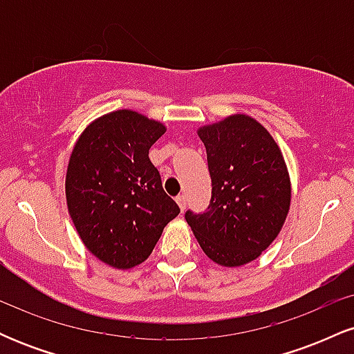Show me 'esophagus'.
Here are the masks:
<instances>
[{
	"label": "esophagus",
	"instance_id": "esophagus-1",
	"mask_svg": "<svg viewBox=\"0 0 354 354\" xmlns=\"http://www.w3.org/2000/svg\"><path fill=\"white\" fill-rule=\"evenodd\" d=\"M176 203L180 205V209L185 211V208H186V196H185V194H180V196H176Z\"/></svg>",
	"mask_w": 354,
	"mask_h": 354
}]
</instances>
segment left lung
<instances>
[{
	"mask_svg": "<svg viewBox=\"0 0 354 354\" xmlns=\"http://www.w3.org/2000/svg\"><path fill=\"white\" fill-rule=\"evenodd\" d=\"M211 200L185 218L209 259L241 266L265 251L283 228L291 201L290 174L273 136L246 115L203 126Z\"/></svg>",
	"mask_w": 354,
	"mask_h": 354,
	"instance_id": "left-lung-1",
	"label": "left lung"
}]
</instances>
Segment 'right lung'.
<instances>
[{
    "mask_svg": "<svg viewBox=\"0 0 354 354\" xmlns=\"http://www.w3.org/2000/svg\"><path fill=\"white\" fill-rule=\"evenodd\" d=\"M165 131L158 121L120 109L93 121L73 148L68 211L88 251L118 270L143 263L180 213L148 156Z\"/></svg>",
    "mask_w": 354,
    "mask_h": 354,
    "instance_id": "right-lung-1",
    "label": "right lung"
}]
</instances>
